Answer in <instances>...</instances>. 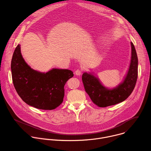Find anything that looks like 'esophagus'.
Instances as JSON below:
<instances>
[{
    "instance_id": "esophagus-1",
    "label": "esophagus",
    "mask_w": 151,
    "mask_h": 151,
    "mask_svg": "<svg viewBox=\"0 0 151 151\" xmlns=\"http://www.w3.org/2000/svg\"><path fill=\"white\" fill-rule=\"evenodd\" d=\"M75 74H76V75H77V76H80V75L82 74V71H81V70L77 69V70L75 71Z\"/></svg>"
}]
</instances>
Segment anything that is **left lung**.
Returning a JSON list of instances; mask_svg holds the SVG:
<instances>
[{"label": "left lung", "mask_w": 151, "mask_h": 151, "mask_svg": "<svg viewBox=\"0 0 151 151\" xmlns=\"http://www.w3.org/2000/svg\"><path fill=\"white\" fill-rule=\"evenodd\" d=\"M131 46L132 57L128 73L123 82L116 87L108 89L91 73H83L82 81L85 91L92 102L99 107H106L122 102L132 93L137 78L138 58L132 42Z\"/></svg>", "instance_id": "left-lung-1"}]
</instances>
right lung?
Returning <instances> with one entry per match:
<instances>
[{
  "label": "right lung",
  "instance_id": "obj_1",
  "mask_svg": "<svg viewBox=\"0 0 151 151\" xmlns=\"http://www.w3.org/2000/svg\"><path fill=\"white\" fill-rule=\"evenodd\" d=\"M20 46L16 47L11 61L12 81L17 93L27 104L37 109L56 108L63 102L64 86L73 77V71L56 68L46 73L35 71L25 62Z\"/></svg>",
  "mask_w": 151,
  "mask_h": 151
}]
</instances>
